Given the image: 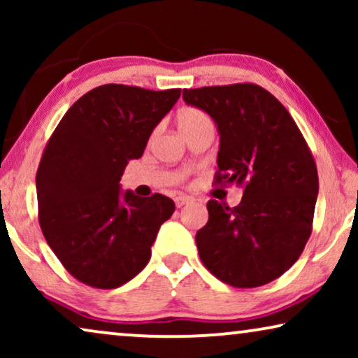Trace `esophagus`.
<instances>
[{
	"mask_svg": "<svg viewBox=\"0 0 358 358\" xmlns=\"http://www.w3.org/2000/svg\"><path fill=\"white\" fill-rule=\"evenodd\" d=\"M174 202H176V207L180 208V207H184V205L192 203V197H185V195H179V197H176Z\"/></svg>",
	"mask_w": 358,
	"mask_h": 358,
	"instance_id": "obj_1",
	"label": "esophagus"
}]
</instances>
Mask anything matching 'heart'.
<instances>
[{
	"instance_id": "obj_1",
	"label": "heart",
	"mask_w": 358,
	"mask_h": 358,
	"mask_svg": "<svg viewBox=\"0 0 358 358\" xmlns=\"http://www.w3.org/2000/svg\"><path fill=\"white\" fill-rule=\"evenodd\" d=\"M178 124L180 131H187L195 129V127L210 124V119L203 110L197 109V107H184L178 114Z\"/></svg>"
}]
</instances>
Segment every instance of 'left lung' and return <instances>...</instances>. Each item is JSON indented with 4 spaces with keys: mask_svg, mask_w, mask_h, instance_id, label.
Returning a JSON list of instances; mask_svg holds the SVG:
<instances>
[{
    "mask_svg": "<svg viewBox=\"0 0 358 358\" xmlns=\"http://www.w3.org/2000/svg\"><path fill=\"white\" fill-rule=\"evenodd\" d=\"M182 97L217 122L213 182L244 187L238 207L208 200V222L195 234L200 261L231 287L266 285L296 262L313 231L320 180L310 146L259 85L203 86Z\"/></svg>",
    "mask_w": 358,
    "mask_h": 358,
    "instance_id": "1",
    "label": "left lung"
}]
</instances>
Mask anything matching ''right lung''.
<instances>
[{
	"mask_svg": "<svg viewBox=\"0 0 358 358\" xmlns=\"http://www.w3.org/2000/svg\"><path fill=\"white\" fill-rule=\"evenodd\" d=\"M179 96L180 90L94 87L47 141L36 176L38 223L62 266L85 285L110 290L131 280L174 213L166 195L122 194L119 182Z\"/></svg>",
	"mask_w": 358,
	"mask_h": 358,
	"instance_id": "right-lung-1",
	"label": "right lung"
}]
</instances>
